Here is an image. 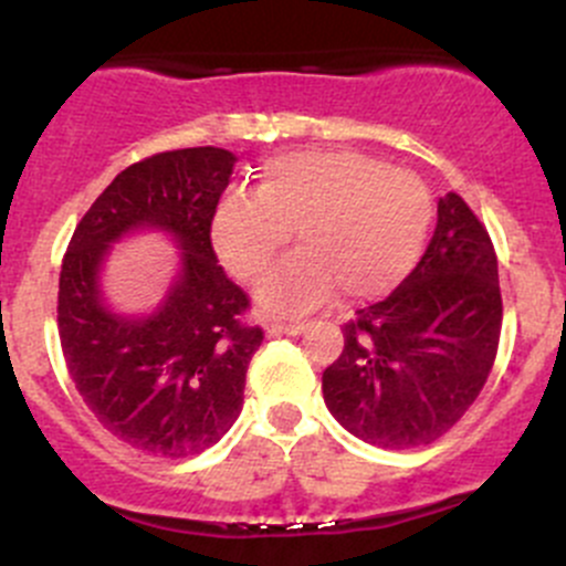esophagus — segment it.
I'll list each match as a JSON object with an SVG mask.
<instances>
[{
    "label": "esophagus",
    "mask_w": 566,
    "mask_h": 566,
    "mask_svg": "<svg viewBox=\"0 0 566 566\" xmlns=\"http://www.w3.org/2000/svg\"><path fill=\"white\" fill-rule=\"evenodd\" d=\"M268 331H271V334H301V331H304V323H301V319H271V323H268Z\"/></svg>",
    "instance_id": "34e87169"
}]
</instances>
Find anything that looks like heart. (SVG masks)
<instances>
[{
	"instance_id": "heart-1",
	"label": "heart",
	"mask_w": 566,
	"mask_h": 566,
	"mask_svg": "<svg viewBox=\"0 0 566 566\" xmlns=\"http://www.w3.org/2000/svg\"><path fill=\"white\" fill-rule=\"evenodd\" d=\"M432 227L430 188L405 169L356 150H295L271 158L256 193L216 202L210 241L227 271L256 284L298 232L304 249L260 287V304L298 315L339 284L378 298L408 279Z\"/></svg>"
}]
</instances>
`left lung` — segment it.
I'll return each mask as SVG.
<instances>
[{
  "label": "left lung",
  "mask_w": 566,
  "mask_h": 566,
  "mask_svg": "<svg viewBox=\"0 0 566 566\" xmlns=\"http://www.w3.org/2000/svg\"><path fill=\"white\" fill-rule=\"evenodd\" d=\"M501 319L493 241L465 199L447 193L419 265L342 328L345 347L323 373L325 405L373 447H427L488 384Z\"/></svg>",
  "instance_id": "1"
}]
</instances>
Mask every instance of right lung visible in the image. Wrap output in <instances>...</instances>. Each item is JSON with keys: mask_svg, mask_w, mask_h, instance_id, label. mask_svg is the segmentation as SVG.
I'll return each mask as SVG.
<instances>
[{"mask_svg": "<svg viewBox=\"0 0 566 566\" xmlns=\"http://www.w3.org/2000/svg\"><path fill=\"white\" fill-rule=\"evenodd\" d=\"M238 158L186 147L130 164L76 224L60 271L56 328L67 373L112 436L161 460L221 441L243 408L247 369L262 345L249 295L227 279L210 243L213 208ZM169 231L181 276L156 316H114L97 290L107 247L130 229Z\"/></svg>", "mask_w": 566, "mask_h": 566, "instance_id": "add662e5", "label": "right lung"}]
</instances>
